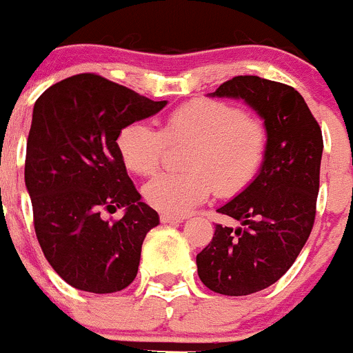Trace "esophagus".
<instances>
[{
    "label": "esophagus",
    "instance_id": "esophagus-1",
    "mask_svg": "<svg viewBox=\"0 0 353 353\" xmlns=\"http://www.w3.org/2000/svg\"><path fill=\"white\" fill-rule=\"evenodd\" d=\"M184 219H181V216H174V215H160V222L162 223H181Z\"/></svg>",
    "mask_w": 353,
    "mask_h": 353
}]
</instances>
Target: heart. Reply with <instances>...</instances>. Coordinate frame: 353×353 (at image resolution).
I'll return each instance as SVG.
<instances>
[{
    "label": "heart",
    "mask_w": 353,
    "mask_h": 353,
    "mask_svg": "<svg viewBox=\"0 0 353 353\" xmlns=\"http://www.w3.org/2000/svg\"><path fill=\"white\" fill-rule=\"evenodd\" d=\"M167 141H193L188 172L159 174L143 188L145 201L165 215H186L206 201L213 186L234 194L256 177L266 154V130L236 105L196 99L174 110L163 131L131 123L117 137V150L131 172L150 176L162 162Z\"/></svg>",
    "instance_id": "obj_1"
}]
</instances>
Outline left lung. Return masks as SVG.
I'll list each match as a JSON object with an SVG mask.
<instances>
[{"instance_id":"left-lung-1","label":"left lung","mask_w":353,"mask_h":353,"mask_svg":"<svg viewBox=\"0 0 353 353\" xmlns=\"http://www.w3.org/2000/svg\"><path fill=\"white\" fill-rule=\"evenodd\" d=\"M210 97L244 101L263 119L266 154L254 179L216 212L241 227H215L196 256L198 276L222 295L273 285L294 265L312 230L323 134L295 88L266 78L236 77Z\"/></svg>"}]
</instances>
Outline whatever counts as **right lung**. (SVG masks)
<instances>
[{
	"instance_id": "1",
	"label": "right lung",
	"mask_w": 353,
	"mask_h": 353,
	"mask_svg": "<svg viewBox=\"0 0 353 353\" xmlns=\"http://www.w3.org/2000/svg\"><path fill=\"white\" fill-rule=\"evenodd\" d=\"M165 105L94 73L58 81L34 104L25 186L35 236L52 270L78 290L112 294L137 276L141 244L160 220L128 176L117 137ZM117 208H125L117 223L100 216Z\"/></svg>"
}]
</instances>
